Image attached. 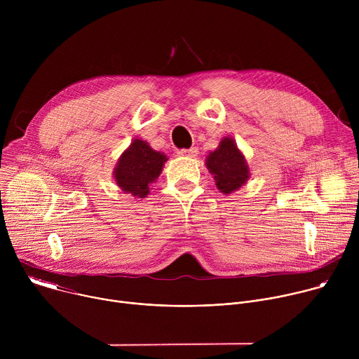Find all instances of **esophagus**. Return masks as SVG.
<instances>
[{"instance_id":"esophagus-1","label":"esophagus","mask_w":359,"mask_h":359,"mask_svg":"<svg viewBox=\"0 0 359 359\" xmlns=\"http://www.w3.org/2000/svg\"><path fill=\"white\" fill-rule=\"evenodd\" d=\"M198 149L197 147H190V149H180L179 155L180 156H187V158H194L197 155Z\"/></svg>"}]
</instances>
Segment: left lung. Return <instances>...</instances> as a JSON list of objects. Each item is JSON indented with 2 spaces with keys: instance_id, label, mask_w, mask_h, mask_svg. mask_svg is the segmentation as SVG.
Returning a JSON list of instances; mask_svg holds the SVG:
<instances>
[{
  "instance_id": "8db88e82",
  "label": "left lung",
  "mask_w": 359,
  "mask_h": 359,
  "mask_svg": "<svg viewBox=\"0 0 359 359\" xmlns=\"http://www.w3.org/2000/svg\"><path fill=\"white\" fill-rule=\"evenodd\" d=\"M206 166L215 175L217 189L226 194L240 189L250 175L244 156L231 137L222 139L219 147L210 151Z\"/></svg>"
}]
</instances>
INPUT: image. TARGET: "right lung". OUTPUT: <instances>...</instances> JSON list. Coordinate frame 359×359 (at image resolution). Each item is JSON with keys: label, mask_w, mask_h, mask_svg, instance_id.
<instances>
[{"label": "right lung", "mask_w": 359, "mask_h": 359, "mask_svg": "<svg viewBox=\"0 0 359 359\" xmlns=\"http://www.w3.org/2000/svg\"><path fill=\"white\" fill-rule=\"evenodd\" d=\"M166 161L163 153L153 150L144 140L136 139L121 156L114 173L115 180L123 191L139 198L146 197L149 183L159 177Z\"/></svg>", "instance_id": "obj_1"}]
</instances>
